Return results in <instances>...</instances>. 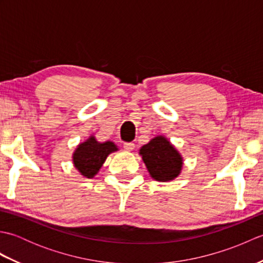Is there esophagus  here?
Listing matches in <instances>:
<instances>
[{"label":"esophagus","instance_id":"1","mask_svg":"<svg viewBox=\"0 0 263 263\" xmlns=\"http://www.w3.org/2000/svg\"><path fill=\"white\" fill-rule=\"evenodd\" d=\"M123 147H124V149L127 150V152H132V150L135 149V143H133V142H124Z\"/></svg>","mask_w":263,"mask_h":263}]
</instances>
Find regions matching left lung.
Masks as SVG:
<instances>
[{
	"instance_id": "obj_1",
	"label": "left lung",
	"mask_w": 263,
	"mask_h": 263,
	"mask_svg": "<svg viewBox=\"0 0 263 263\" xmlns=\"http://www.w3.org/2000/svg\"><path fill=\"white\" fill-rule=\"evenodd\" d=\"M150 176L158 182H168L180 175L183 160L165 137L158 136L140 149Z\"/></svg>"
}]
</instances>
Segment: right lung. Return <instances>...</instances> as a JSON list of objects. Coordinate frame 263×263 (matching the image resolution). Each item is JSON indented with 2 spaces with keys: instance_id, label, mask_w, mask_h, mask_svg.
Masks as SVG:
<instances>
[{
  "instance_id": "add662e5",
  "label": "right lung",
  "mask_w": 263,
  "mask_h": 263,
  "mask_svg": "<svg viewBox=\"0 0 263 263\" xmlns=\"http://www.w3.org/2000/svg\"><path fill=\"white\" fill-rule=\"evenodd\" d=\"M117 147L111 141L100 143L93 137L80 143L73 154V164L81 175L91 178L97 174L107 156L116 152Z\"/></svg>"
}]
</instances>
